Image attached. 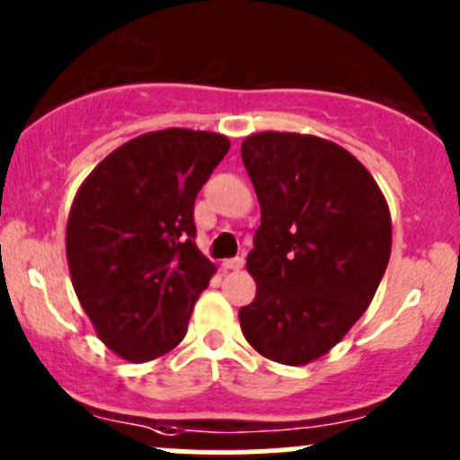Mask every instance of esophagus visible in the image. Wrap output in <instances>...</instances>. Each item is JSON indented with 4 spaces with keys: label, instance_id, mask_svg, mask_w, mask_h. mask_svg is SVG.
Here are the masks:
<instances>
[{
    "label": "esophagus",
    "instance_id": "esophagus-1",
    "mask_svg": "<svg viewBox=\"0 0 460 460\" xmlns=\"http://www.w3.org/2000/svg\"><path fill=\"white\" fill-rule=\"evenodd\" d=\"M244 264V258H229L222 262V267L226 269V271H238V269H243Z\"/></svg>",
    "mask_w": 460,
    "mask_h": 460
}]
</instances>
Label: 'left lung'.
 Returning <instances> with one entry per match:
<instances>
[{
	"label": "left lung",
	"instance_id": "obj_1",
	"mask_svg": "<svg viewBox=\"0 0 460 460\" xmlns=\"http://www.w3.org/2000/svg\"><path fill=\"white\" fill-rule=\"evenodd\" d=\"M243 162L262 217L247 256L256 298L240 309V327L267 360L314 363L347 336L383 280L387 200L347 148L318 136L253 133Z\"/></svg>",
	"mask_w": 460,
	"mask_h": 460
}]
</instances>
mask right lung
Here are the masks:
<instances>
[{
    "label": "right lung",
    "mask_w": 460,
    "mask_h": 460,
    "mask_svg": "<svg viewBox=\"0 0 460 460\" xmlns=\"http://www.w3.org/2000/svg\"><path fill=\"white\" fill-rule=\"evenodd\" d=\"M229 146L211 131L144 133L109 153L77 189L68 271L97 338L119 358L146 363L182 342L216 273L196 247L193 202Z\"/></svg>",
    "instance_id": "add662e5"
}]
</instances>
